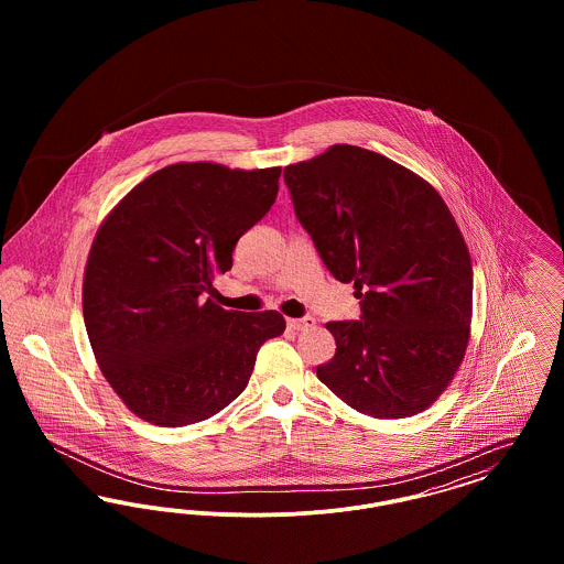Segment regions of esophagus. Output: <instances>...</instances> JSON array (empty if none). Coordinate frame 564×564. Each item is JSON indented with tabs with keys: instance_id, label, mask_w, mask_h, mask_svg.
I'll return each instance as SVG.
<instances>
[{
	"instance_id": "esophagus-1",
	"label": "esophagus",
	"mask_w": 564,
	"mask_h": 564,
	"mask_svg": "<svg viewBox=\"0 0 564 564\" xmlns=\"http://www.w3.org/2000/svg\"><path fill=\"white\" fill-rule=\"evenodd\" d=\"M288 325H290L292 329L302 332V329H308V327H313V325H315V319H313L311 315H306V317H302V319H288Z\"/></svg>"
}]
</instances>
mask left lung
<instances>
[{"label":"left lung","instance_id":"left-lung-1","mask_svg":"<svg viewBox=\"0 0 564 564\" xmlns=\"http://www.w3.org/2000/svg\"><path fill=\"white\" fill-rule=\"evenodd\" d=\"M283 177L323 264L361 306L359 322L325 323L336 355L319 380L376 419L425 410L469 340L474 272L455 217L425 180L357 145H332Z\"/></svg>","mask_w":564,"mask_h":564}]
</instances>
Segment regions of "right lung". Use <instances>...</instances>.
Masks as SVG:
<instances>
[{
	"mask_svg": "<svg viewBox=\"0 0 564 564\" xmlns=\"http://www.w3.org/2000/svg\"><path fill=\"white\" fill-rule=\"evenodd\" d=\"M281 166L180 162L134 186L101 224L82 288L104 376L148 423L184 427L237 400L276 311H224L205 294L232 269L242 235L269 214Z\"/></svg>",
	"mask_w": 564,
	"mask_h": 564,
	"instance_id": "right-lung-1",
	"label": "right lung"
}]
</instances>
